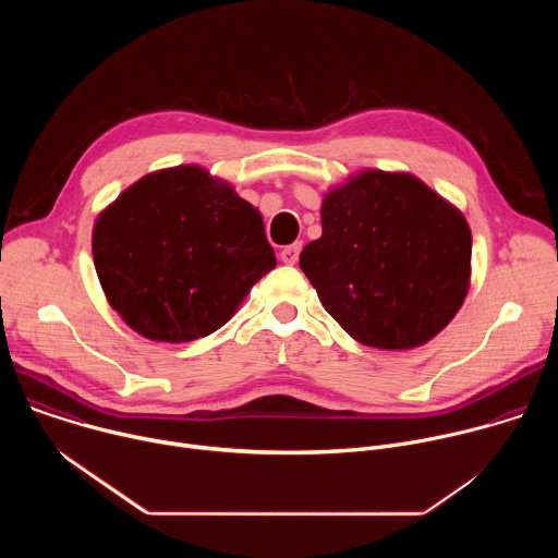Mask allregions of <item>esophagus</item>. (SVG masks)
<instances>
[{"label":"esophagus","instance_id":"1","mask_svg":"<svg viewBox=\"0 0 558 558\" xmlns=\"http://www.w3.org/2000/svg\"><path fill=\"white\" fill-rule=\"evenodd\" d=\"M300 252H302V243H293V245H287L280 252V258H282L284 265H295L298 258H300Z\"/></svg>","mask_w":558,"mask_h":558}]
</instances>
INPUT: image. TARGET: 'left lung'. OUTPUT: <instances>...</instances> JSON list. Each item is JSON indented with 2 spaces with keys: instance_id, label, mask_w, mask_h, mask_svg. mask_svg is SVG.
Masks as SVG:
<instances>
[{
  "instance_id": "8db88e82",
  "label": "left lung",
  "mask_w": 558,
  "mask_h": 558,
  "mask_svg": "<svg viewBox=\"0 0 558 558\" xmlns=\"http://www.w3.org/2000/svg\"><path fill=\"white\" fill-rule=\"evenodd\" d=\"M465 218L411 174L362 172L323 203V235L300 269L333 320L386 351L435 338L468 293Z\"/></svg>"
}]
</instances>
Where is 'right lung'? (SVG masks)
<instances>
[{
	"label": "right lung",
	"mask_w": 558,
	"mask_h": 558,
	"mask_svg": "<svg viewBox=\"0 0 558 558\" xmlns=\"http://www.w3.org/2000/svg\"><path fill=\"white\" fill-rule=\"evenodd\" d=\"M93 256L112 308L156 342L214 333L276 267L258 209L196 166L128 187L99 216Z\"/></svg>",
	"instance_id": "add662e5"
}]
</instances>
